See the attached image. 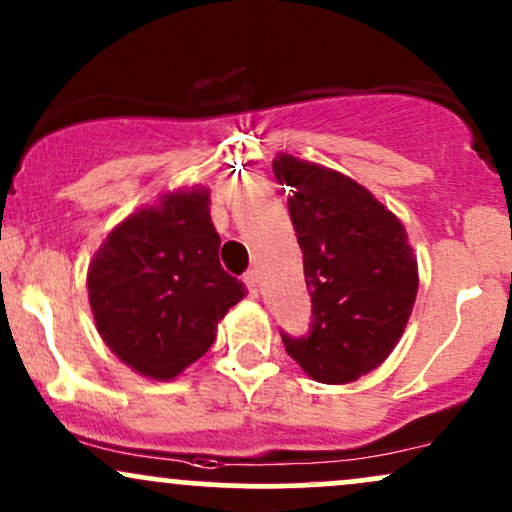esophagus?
Instances as JSON below:
<instances>
[{
  "instance_id": "esophagus-1",
  "label": "esophagus",
  "mask_w": 512,
  "mask_h": 512,
  "mask_svg": "<svg viewBox=\"0 0 512 512\" xmlns=\"http://www.w3.org/2000/svg\"><path fill=\"white\" fill-rule=\"evenodd\" d=\"M243 281H245V286H248L250 296H257V286H260V276H257L255 269H250V272H245Z\"/></svg>"
}]
</instances>
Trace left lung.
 <instances>
[{"instance_id":"obj_1","label":"left lung","mask_w":512,"mask_h":512,"mask_svg":"<svg viewBox=\"0 0 512 512\" xmlns=\"http://www.w3.org/2000/svg\"><path fill=\"white\" fill-rule=\"evenodd\" d=\"M276 180L289 211L313 298L305 339L281 334L286 354L325 385L354 383L385 363L407 327L419 264L402 221L354 178L279 154Z\"/></svg>"}]
</instances>
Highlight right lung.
Here are the masks:
<instances>
[{"instance_id":"right-lung-1","label":"right lung","mask_w":512,"mask_h":512,"mask_svg":"<svg viewBox=\"0 0 512 512\" xmlns=\"http://www.w3.org/2000/svg\"><path fill=\"white\" fill-rule=\"evenodd\" d=\"M209 204L202 185L166 192L117 223L88 264L96 330L142 378H178L248 293L223 272Z\"/></svg>"}]
</instances>
